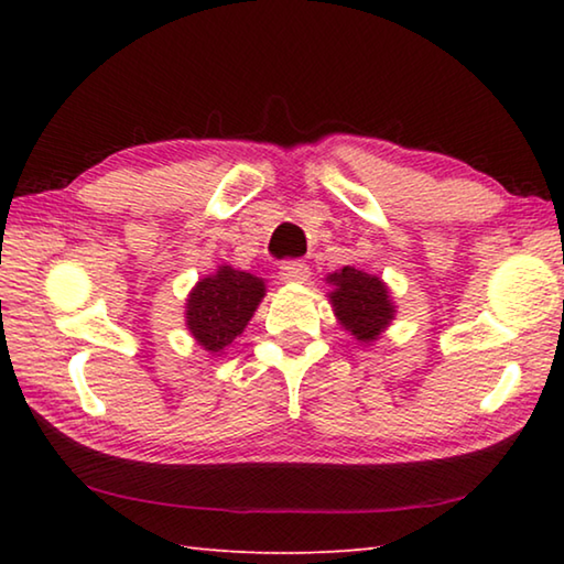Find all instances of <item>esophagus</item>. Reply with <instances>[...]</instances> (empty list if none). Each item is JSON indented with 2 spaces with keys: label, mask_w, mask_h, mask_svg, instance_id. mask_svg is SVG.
Returning <instances> with one entry per match:
<instances>
[{
  "label": "esophagus",
  "mask_w": 564,
  "mask_h": 564,
  "mask_svg": "<svg viewBox=\"0 0 564 564\" xmlns=\"http://www.w3.org/2000/svg\"><path fill=\"white\" fill-rule=\"evenodd\" d=\"M308 279H311L308 263H303V261H285L281 265V281H285V283H305Z\"/></svg>",
  "instance_id": "obj_1"
}]
</instances>
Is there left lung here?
Wrapping results in <instances>:
<instances>
[{
    "label": "left lung",
    "instance_id": "1",
    "mask_svg": "<svg viewBox=\"0 0 564 564\" xmlns=\"http://www.w3.org/2000/svg\"><path fill=\"white\" fill-rule=\"evenodd\" d=\"M326 283L333 285L328 301L340 328L348 330L358 343L370 346L395 321L398 305L388 283L378 275L343 265L340 271L326 275Z\"/></svg>",
    "mask_w": 564,
    "mask_h": 564
}]
</instances>
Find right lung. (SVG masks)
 I'll return each instance as SVG.
<instances>
[{"mask_svg":"<svg viewBox=\"0 0 564 564\" xmlns=\"http://www.w3.org/2000/svg\"><path fill=\"white\" fill-rule=\"evenodd\" d=\"M265 295V281L221 263L198 279L186 299V328L204 350L221 356L246 330Z\"/></svg>","mask_w":564,"mask_h":564,"instance_id":"1","label":"right lung"}]
</instances>
